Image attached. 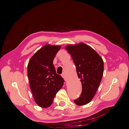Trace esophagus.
<instances>
[{"label": "esophagus", "instance_id": "1", "mask_svg": "<svg viewBox=\"0 0 129 129\" xmlns=\"http://www.w3.org/2000/svg\"><path fill=\"white\" fill-rule=\"evenodd\" d=\"M62 77L63 78V79L64 80V81H67V77H66V75L64 74H63L62 75Z\"/></svg>", "mask_w": 129, "mask_h": 129}]
</instances>
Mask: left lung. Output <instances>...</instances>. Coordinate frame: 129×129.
Instances as JSON below:
<instances>
[{"label": "left lung", "instance_id": "obj_1", "mask_svg": "<svg viewBox=\"0 0 129 129\" xmlns=\"http://www.w3.org/2000/svg\"><path fill=\"white\" fill-rule=\"evenodd\" d=\"M65 48L72 57L82 83L81 96L74 102L84 105L92 100L99 87L104 71L103 59L90 46L83 42L67 45Z\"/></svg>", "mask_w": 129, "mask_h": 129}]
</instances>
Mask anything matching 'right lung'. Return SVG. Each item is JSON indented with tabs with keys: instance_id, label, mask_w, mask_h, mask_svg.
<instances>
[{
	"instance_id": "obj_1",
	"label": "right lung",
	"mask_w": 129,
	"mask_h": 129,
	"mask_svg": "<svg viewBox=\"0 0 129 129\" xmlns=\"http://www.w3.org/2000/svg\"><path fill=\"white\" fill-rule=\"evenodd\" d=\"M61 46L46 44L30 58L27 66L30 89L35 102L41 108L51 105L64 80L56 73L53 60Z\"/></svg>"
}]
</instances>
